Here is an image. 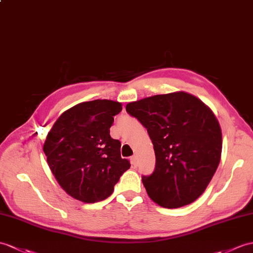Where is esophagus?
Here are the masks:
<instances>
[{
  "label": "esophagus",
  "mask_w": 253,
  "mask_h": 253,
  "mask_svg": "<svg viewBox=\"0 0 253 253\" xmlns=\"http://www.w3.org/2000/svg\"><path fill=\"white\" fill-rule=\"evenodd\" d=\"M130 161H131V164L133 166H137L138 165V157L134 155V156H132L131 158H130Z\"/></svg>",
  "instance_id": "esophagus-1"
}]
</instances>
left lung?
I'll use <instances>...</instances> for the list:
<instances>
[{
  "label": "left lung",
  "mask_w": 253,
  "mask_h": 253,
  "mask_svg": "<svg viewBox=\"0 0 253 253\" xmlns=\"http://www.w3.org/2000/svg\"><path fill=\"white\" fill-rule=\"evenodd\" d=\"M154 145L155 169L142 175L146 193L164 208H179L202 195L219 166L222 132L206 104L183 91L126 105Z\"/></svg>",
  "instance_id": "obj_1"
}]
</instances>
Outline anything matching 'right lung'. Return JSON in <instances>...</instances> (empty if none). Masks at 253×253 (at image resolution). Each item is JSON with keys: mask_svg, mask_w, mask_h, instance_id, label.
Returning a JSON list of instances; mask_svg holds the SVG:
<instances>
[{"mask_svg": "<svg viewBox=\"0 0 253 253\" xmlns=\"http://www.w3.org/2000/svg\"><path fill=\"white\" fill-rule=\"evenodd\" d=\"M120 102L93 100L63 112L47 134L44 153L58 183L84 203L108 198L130 163L121 156V141L110 136Z\"/></svg>", "mask_w": 253, "mask_h": 253, "instance_id": "right-lung-1", "label": "right lung"}]
</instances>
